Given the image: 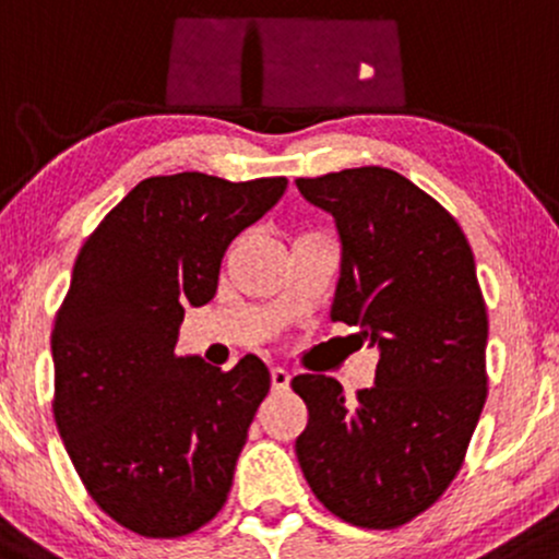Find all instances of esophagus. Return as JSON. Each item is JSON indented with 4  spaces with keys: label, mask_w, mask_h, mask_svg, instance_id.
Here are the masks:
<instances>
[{
    "label": "esophagus",
    "mask_w": 559,
    "mask_h": 559,
    "mask_svg": "<svg viewBox=\"0 0 559 559\" xmlns=\"http://www.w3.org/2000/svg\"><path fill=\"white\" fill-rule=\"evenodd\" d=\"M272 388L277 393L287 391V388H290V372H287V369H282V367H272Z\"/></svg>",
    "instance_id": "obj_1"
}]
</instances>
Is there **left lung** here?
<instances>
[{"label": "left lung", "mask_w": 559, "mask_h": 559, "mask_svg": "<svg viewBox=\"0 0 559 559\" xmlns=\"http://www.w3.org/2000/svg\"><path fill=\"white\" fill-rule=\"evenodd\" d=\"M296 185L341 235L330 317L380 350L374 385L356 404L335 378H293L309 409L296 441L300 469L332 515L399 528L460 473L486 404L488 317L473 250L454 216L391 168Z\"/></svg>", "instance_id": "8db88e82"}]
</instances>
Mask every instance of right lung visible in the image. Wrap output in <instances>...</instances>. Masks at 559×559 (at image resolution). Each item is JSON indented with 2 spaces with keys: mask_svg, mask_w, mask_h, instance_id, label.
Segmentation results:
<instances>
[{
  "mask_svg": "<svg viewBox=\"0 0 559 559\" xmlns=\"http://www.w3.org/2000/svg\"><path fill=\"white\" fill-rule=\"evenodd\" d=\"M285 177L200 171L140 181L92 231L52 330L55 423L99 510L147 538L222 510L272 374L177 356L187 306L216 296L224 250L285 192Z\"/></svg>",
  "mask_w": 559,
  "mask_h": 559,
  "instance_id": "obj_1",
  "label": "right lung"
}]
</instances>
